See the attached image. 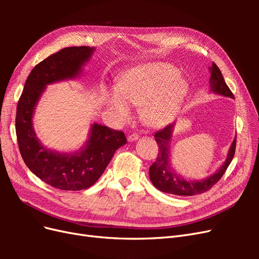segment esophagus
I'll use <instances>...</instances> for the list:
<instances>
[{
    "label": "esophagus",
    "mask_w": 259,
    "mask_h": 259,
    "mask_svg": "<svg viewBox=\"0 0 259 259\" xmlns=\"http://www.w3.org/2000/svg\"><path fill=\"white\" fill-rule=\"evenodd\" d=\"M139 138V135L138 134H136V133H133V134H130L128 135V137H127V139H128V142H131V143H133V142H136V140Z\"/></svg>",
    "instance_id": "34e87169"
}]
</instances>
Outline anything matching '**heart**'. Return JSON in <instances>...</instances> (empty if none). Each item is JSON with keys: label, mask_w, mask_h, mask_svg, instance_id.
Here are the masks:
<instances>
[{"label": "heart", "mask_w": 259, "mask_h": 259, "mask_svg": "<svg viewBox=\"0 0 259 259\" xmlns=\"http://www.w3.org/2000/svg\"><path fill=\"white\" fill-rule=\"evenodd\" d=\"M187 83L178 70L167 62H149L123 73L116 88L107 93L106 104L117 116L126 120L130 104L140 106L143 120L159 127L174 119L187 93Z\"/></svg>", "instance_id": "heart-1"}]
</instances>
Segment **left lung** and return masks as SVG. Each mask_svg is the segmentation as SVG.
<instances>
[{
  "mask_svg": "<svg viewBox=\"0 0 259 259\" xmlns=\"http://www.w3.org/2000/svg\"><path fill=\"white\" fill-rule=\"evenodd\" d=\"M208 70L210 73L209 93L234 98L233 94L224 80L222 71L214 62L208 68ZM174 126L175 123H171L154 134L155 142L158 143L159 146V153L158 156H156L155 162L149 168V176H150V180L153 186L162 192L176 195H194L209 190L223 177L226 169L228 168L229 164L231 163L234 152H236L237 136L233 139L224 164L217 171L202 180H191L177 174L171 168L169 163V145Z\"/></svg>",
  "mask_w": 259,
  "mask_h": 259,
  "instance_id": "1",
  "label": "left lung"
}]
</instances>
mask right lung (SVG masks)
Returning <instances> with one entry per match:
<instances>
[{"label": "right lung", "instance_id": "right-lung-1", "mask_svg": "<svg viewBox=\"0 0 259 259\" xmlns=\"http://www.w3.org/2000/svg\"><path fill=\"white\" fill-rule=\"evenodd\" d=\"M95 49H62L37 64L30 72L17 105L16 134L19 151L28 168L48 185L61 190H82L103 175L114 152L127 143L124 133L93 123L89 139L74 152H59L43 146L36 137L32 117L46 86L73 80Z\"/></svg>", "mask_w": 259, "mask_h": 259}]
</instances>
